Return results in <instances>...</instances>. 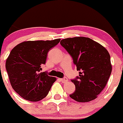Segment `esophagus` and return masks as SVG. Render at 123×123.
I'll list each match as a JSON object with an SVG mask.
<instances>
[{
  "mask_svg": "<svg viewBox=\"0 0 123 123\" xmlns=\"http://www.w3.org/2000/svg\"><path fill=\"white\" fill-rule=\"evenodd\" d=\"M60 81H62V82H63V83H66L68 81V79L65 77L62 79H60Z\"/></svg>",
  "mask_w": 123,
  "mask_h": 123,
  "instance_id": "obj_1",
  "label": "esophagus"
}]
</instances>
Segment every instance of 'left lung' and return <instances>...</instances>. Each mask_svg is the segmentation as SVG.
Segmentation results:
<instances>
[{
  "instance_id": "8db88e82",
  "label": "left lung",
  "mask_w": 123,
  "mask_h": 123,
  "mask_svg": "<svg viewBox=\"0 0 123 123\" xmlns=\"http://www.w3.org/2000/svg\"><path fill=\"white\" fill-rule=\"evenodd\" d=\"M60 44L72 57L79 75L71 82L75 86L70 98L80 102L97 98L106 85L111 73L110 56L105 48L86 37L62 39Z\"/></svg>"
}]
</instances>
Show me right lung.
Masks as SVG:
<instances>
[{"label": "right lung", "instance_id": "right-lung-1", "mask_svg": "<svg viewBox=\"0 0 123 123\" xmlns=\"http://www.w3.org/2000/svg\"><path fill=\"white\" fill-rule=\"evenodd\" d=\"M60 41H29L15 46L6 59L5 68L13 90L22 98L39 101L48 95L56 79L40 73L47 55Z\"/></svg>", "mask_w": 123, "mask_h": 123}]
</instances>
